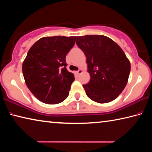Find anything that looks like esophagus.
Instances as JSON below:
<instances>
[{"mask_svg": "<svg viewBox=\"0 0 152 152\" xmlns=\"http://www.w3.org/2000/svg\"><path fill=\"white\" fill-rule=\"evenodd\" d=\"M82 72H83V70H82V69H80V70H78V71H76V72H75V74H76L77 76H79L80 74H82Z\"/></svg>", "mask_w": 152, "mask_h": 152, "instance_id": "obj_1", "label": "esophagus"}]
</instances>
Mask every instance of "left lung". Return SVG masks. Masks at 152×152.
I'll return each instance as SVG.
<instances>
[{
  "mask_svg": "<svg viewBox=\"0 0 152 152\" xmlns=\"http://www.w3.org/2000/svg\"><path fill=\"white\" fill-rule=\"evenodd\" d=\"M76 44L86 57L91 80L83 87L88 98L107 103L119 96L127 84L131 64L114 41L104 35L76 37Z\"/></svg>",
  "mask_w": 152,
  "mask_h": 152,
  "instance_id": "left-lung-1",
  "label": "left lung"
}]
</instances>
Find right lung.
<instances>
[{
	"label": "right lung",
	"mask_w": 152,
	"mask_h": 152,
	"mask_svg": "<svg viewBox=\"0 0 152 152\" xmlns=\"http://www.w3.org/2000/svg\"><path fill=\"white\" fill-rule=\"evenodd\" d=\"M76 37H44L29 49L23 62L25 82L31 93L43 103L55 104L68 96L74 74L67 70L66 56Z\"/></svg>",
	"instance_id": "right-lung-1"
}]
</instances>
